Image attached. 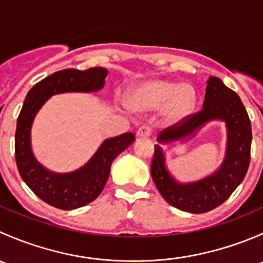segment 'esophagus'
<instances>
[{"label": "esophagus", "mask_w": 263, "mask_h": 263, "mask_svg": "<svg viewBox=\"0 0 263 263\" xmlns=\"http://www.w3.org/2000/svg\"><path fill=\"white\" fill-rule=\"evenodd\" d=\"M151 136V128L147 126H142L137 129L136 132V137L137 139H145V137H150Z\"/></svg>", "instance_id": "34e87169"}]
</instances>
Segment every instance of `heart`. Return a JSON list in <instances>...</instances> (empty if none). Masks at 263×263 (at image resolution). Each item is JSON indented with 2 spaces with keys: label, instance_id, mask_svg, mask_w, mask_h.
<instances>
[{
  "label": "heart",
  "instance_id": "heart-1",
  "mask_svg": "<svg viewBox=\"0 0 263 263\" xmlns=\"http://www.w3.org/2000/svg\"><path fill=\"white\" fill-rule=\"evenodd\" d=\"M196 94L191 85L168 80H150L136 85L128 94L131 108L139 112L163 108V118L174 124L188 117L195 107Z\"/></svg>",
  "mask_w": 263,
  "mask_h": 263
}]
</instances>
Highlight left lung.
Here are the masks:
<instances>
[{
    "label": "left lung",
    "mask_w": 263,
    "mask_h": 263,
    "mask_svg": "<svg viewBox=\"0 0 263 263\" xmlns=\"http://www.w3.org/2000/svg\"><path fill=\"white\" fill-rule=\"evenodd\" d=\"M224 121L228 129L225 159L211 176L197 182L179 183L171 176L165 166L163 148L155 145L151 177L164 200L174 208L192 214L214 210L228 200L245 179L251 160L252 128L248 113L237 92L233 91L219 78L211 76L206 86L205 100L200 112L159 134L160 144L178 141L193 136L208 122Z\"/></svg>",
    "instance_id": "obj_1"
}]
</instances>
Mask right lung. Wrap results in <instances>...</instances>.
I'll list each match as a JSON object with an SVG mask.
<instances>
[{
  "mask_svg": "<svg viewBox=\"0 0 263 263\" xmlns=\"http://www.w3.org/2000/svg\"><path fill=\"white\" fill-rule=\"evenodd\" d=\"M108 71L91 67L57 71L34 85L26 94L15 134V160L23 181L41 200L61 210H73L94 201L104 188L113 160L134 142L131 132L107 139L91 159L71 173H54L44 168L31 151L30 129L35 115L52 95L61 92L98 91L104 86Z\"/></svg>",
  "mask_w": 263,
  "mask_h": 263,
  "instance_id": "obj_1",
  "label": "right lung"
}]
</instances>
